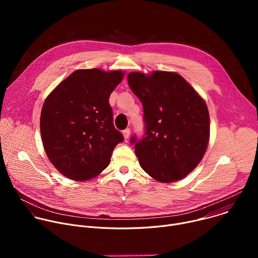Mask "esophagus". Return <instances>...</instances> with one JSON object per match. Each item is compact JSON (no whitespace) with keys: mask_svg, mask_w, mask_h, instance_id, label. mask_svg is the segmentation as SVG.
<instances>
[{"mask_svg":"<svg viewBox=\"0 0 258 258\" xmlns=\"http://www.w3.org/2000/svg\"><path fill=\"white\" fill-rule=\"evenodd\" d=\"M130 134H131V130L130 128H126V130H124L123 132H122V135H123V138L126 140V139H128V137H130Z\"/></svg>","mask_w":258,"mask_h":258,"instance_id":"1","label":"esophagus"}]
</instances>
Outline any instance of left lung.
I'll list each match as a JSON object with an SVG mask.
<instances>
[{"mask_svg":"<svg viewBox=\"0 0 258 258\" xmlns=\"http://www.w3.org/2000/svg\"><path fill=\"white\" fill-rule=\"evenodd\" d=\"M127 81L145 114V138L135 146L141 167L161 182L187 176L202 160L209 143L204 99L174 71H133Z\"/></svg>","mask_w":258,"mask_h":258,"instance_id":"left-lung-1","label":"left lung"}]
</instances>
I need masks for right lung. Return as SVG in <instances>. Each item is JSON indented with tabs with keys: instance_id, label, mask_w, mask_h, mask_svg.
Wrapping results in <instances>:
<instances>
[{
	"instance_id": "add662e5",
	"label": "right lung",
	"mask_w": 258,
	"mask_h": 258,
	"mask_svg": "<svg viewBox=\"0 0 258 258\" xmlns=\"http://www.w3.org/2000/svg\"><path fill=\"white\" fill-rule=\"evenodd\" d=\"M122 70L78 69L46 98L40 127L45 152L54 167L73 180L99 175L123 137L113 125L110 94Z\"/></svg>"
}]
</instances>
